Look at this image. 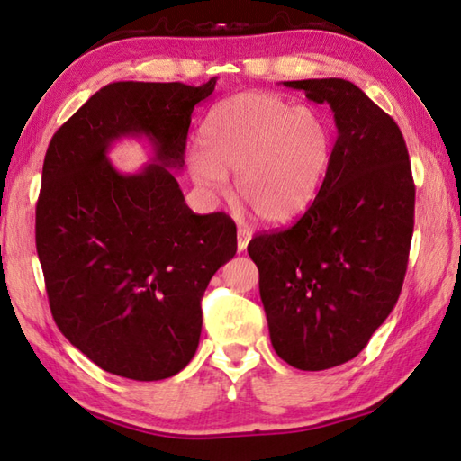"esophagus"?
<instances>
[{
	"label": "esophagus",
	"instance_id": "34e87169",
	"mask_svg": "<svg viewBox=\"0 0 461 461\" xmlns=\"http://www.w3.org/2000/svg\"><path fill=\"white\" fill-rule=\"evenodd\" d=\"M251 230L248 228V225H238V249L240 251H243L248 248V243H249V240H251Z\"/></svg>",
	"mask_w": 461,
	"mask_h": 461
}]
</instances>
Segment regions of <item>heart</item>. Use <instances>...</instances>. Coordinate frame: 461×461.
Masks as SVG:
<instances>
[{
    "mask_svg": "<svg viewBox=\"0 0 461 461\" xmlns=\"http://www.w3.org/2000/svg\"><path fill=\"white\" fill-rule=\"evenodd\" d=\"M332 154L329 124L309 106L266 91H243L215 103L188 156L194 182L221 192L236 172L238 195L258 218L287 223L315 200Z\"/></svg>",
    "mask_w": 461,
    "mask_h": 461,
    "instance_id": "b5f03b06",
    "label": "heart"
}]
</instances>
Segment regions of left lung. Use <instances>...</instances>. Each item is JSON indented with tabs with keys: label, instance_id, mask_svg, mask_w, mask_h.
<instances>
[{
	"label": "left lung",
	"instance_id": "left-lung-1",
	"mask_svg": "<svg viewBox=\"0 0 461 461\" xmlns=\"http://www.w3.org/2000/svg\"><path fill=\"white\" fill-rule=\"evenodd\" d=\"M335 113L337 142L319 194L289 228L263 231L248 253L271 345L299 370L355 358L393 312L408 269L416 185L390 114L342 79L285 81Z\"/></svg>",
	"mask_w": 461,
	"mask_h": 461
}]
</instances>
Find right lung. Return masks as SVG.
<instances>
[{"label": "right lung", "instance_id": "add662e5", "mask_svg": "<svg viewBox=\"0 0 461 461\" xmlns=\"http://www.w3.org/2000/svg\"><path fill=\"white\" fill-rule=\"evenodd\" d=\"M213 89L215 79L111 83L49 142L35 208L49 307L67 340L116 376L162 380L188 365L203 291L236 256L233 220L194 213L170 172L184 164L194 106ZM129 133L157 144V162L134 176L105 160Z\"/></svg>", "mask_w": 461, "mask_h": 461}]
</instances>
